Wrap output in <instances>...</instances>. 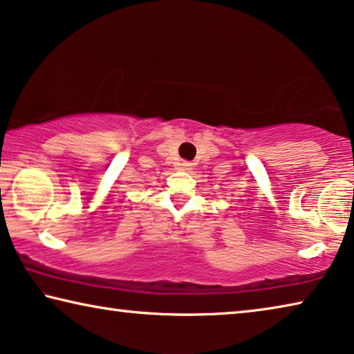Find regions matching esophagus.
Instances as JSON below:
<instances>
[{"mask_svg":"<svg viewBox=\"0 0 354 354\" xmlns=\"http://www.w3.org/2000/svg\"><path fill=\"white\" fill-rule=\"evenodd\" d=\"M180 166H182L183 171H189L191 169V163H188V161H183Z\"/></svg>","mask_w":354,"mask_h":354,"instance_id":"obj_1","label":"esophagus"}]
</instances>
